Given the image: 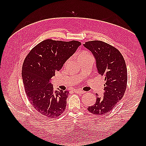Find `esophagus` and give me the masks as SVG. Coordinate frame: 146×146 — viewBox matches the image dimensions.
<instances>
[{"mask_svg":"<svg viewBox=\"0 0 146 146\" xmlns=\"http://www.w3.org/2000/svg\"><path fill=\"white\" fill-rule=\"evenodd\" d=\"M74 92H75V93H76V94H80V95L83 94H85V91L80 90H74Z\"/></svg>","mask_w":146,"mask_h":146,"instance_id":"34e87169","label":"esophagus"}]
</instances>
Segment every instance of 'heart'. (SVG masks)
<instances>
[{"mask_svg": "<svg viewBox=\"0 0 146 146\" xmlns=\"http://www.w3.org/2000/svg\"><path fill=\"white\" fill-rule=\"evenodd\" d=\"M90 56H92V54L90 53V52H88L87 51H83L78 56V60H82V59ZM68 60L66 61V63H68Z\"/></svg>", "mask_w": 146, "mask_h": 146, "instance_id": "obj_1", "label": "heart"}]
</instances>
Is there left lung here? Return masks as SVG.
<instances>
[{
	"mask_svg": "<svg viewBox=\"0 0 146 146\" xmlns=\"http://www.w3.org/2000/svg\"><path fill=\"white\" fill-rule=\"evenodd\" d=\"M83 46L94 54L98 73L105 77L104 97L97 95L95 104L88 107L90 112L98 115L107 113L123 97L127 83V70L120 52L102 41L85 42Z\"/></svg>",
	"mask_w": 146,
	"mask_h": 146,
	"instance_id": "1",
	"label": "left lung"
}]
</instances>
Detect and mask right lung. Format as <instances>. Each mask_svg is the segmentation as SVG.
<instances>
[{"mask_svg":"<svg viewBox=\"0 0 146 146\" xmlns=\"http://www.w3.org/2000/svg\"><path fill=\"white\" fill-rule=\"evenodd\" d=\"M80 45L81 42L75 40L46 39L35 46L24 61L22 76L26 96L44 117H58L66 108L69 91L54 92L50 80Z\"/></svg>","mask_w":146,"mask_h":146,"instance_id":"1","label":"right lung"}]
</instances>
